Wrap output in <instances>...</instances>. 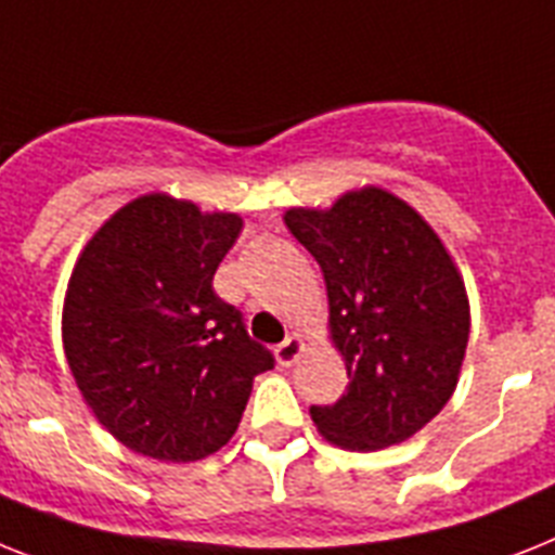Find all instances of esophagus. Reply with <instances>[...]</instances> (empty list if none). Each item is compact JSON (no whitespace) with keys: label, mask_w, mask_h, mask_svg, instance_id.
I'll return each instance as SVG.
<instances>
[{"label":"esophagus","mask_w":555,"mask_h":555,"mask_svg":"<svg viewBox=\"0 0 555 555\" xmlns=\"http://www.w3.org/2000/svg\"><path fill=\"white\" fill-rule=\"evenodd\" d=\"M306 351V340L300 337V334H292V337H286V340L274 349V357H278V365L281 369H288V365H295L300 357H304Z\"/></svg>","instance_id":"esophagus-1"}]
</instances>
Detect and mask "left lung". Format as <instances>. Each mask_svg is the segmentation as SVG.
<instances>
[{
    "label": "left lung",
    "instance_id": "left-lung-1",
    "mask_svg": "<svg viewBox=\"0 0 555 555\" xmlns=\"http://www.w3.org/2000/svg\"><path fill=\"white\" fill-rule=\"evenodd\" d=\"M283 221L323 269L328 337L349 374L334 405H311L320 437L343 451L400 446L460 383L470 304L451 251L409 201L371 184Z\"/></svg>",
    "mask_w": 555,
    "mask_h": 555
}]
</instances>
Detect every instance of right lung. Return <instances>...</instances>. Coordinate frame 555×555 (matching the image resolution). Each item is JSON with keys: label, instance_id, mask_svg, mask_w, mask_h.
Masks as SVG:
<instances>
[{"label": "right lung", "instance_id": "1", "mask_svg": "<svg viewBox=\"0 0 555 555\" xmlns=\"http://www.w3.org/2000/svg\"><path fill=\"white\" fill-rule=\"evenodd\" d=\"M241 229V215L150 192L109 215L73 267L64 357L87 409L141 456L221 451L255 377L274 365L212 288Z\"/></svg>", "mask_w": 555, "mask_h": 555}]
</instances>
